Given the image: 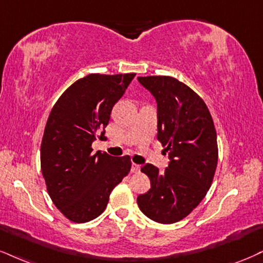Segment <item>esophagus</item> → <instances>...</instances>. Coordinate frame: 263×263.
<instances>
[{
  "label": "esophagus",
  "instance_id": "34e87169",
  "mask_svg": "<svg viewBox=\"0 0 263 263\" xmlns=\"http://www.w3.org/2000/svg\"><path fill=\"white\" fill-rule=\"evenodd\" d=\"M140 166H139V164H137V163H133L132 164V172L133 173H139V172H140Z\"/></svg>",
  "mask_w": 263,
  "mask_h": 263
}]
</instances>
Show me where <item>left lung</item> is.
<instances>
[{
    "mask_svg": "<svg viewBox=\"0 0 263 263\" xmlns=\"http://www.w3.org/2000/svg\"><path fill=\"white\" fill-rule=\"evenodd\" d=\"M157 102V139L171 158L163 173L154 164L141 172L151 187L138 196L141 212L172 224L190 215L206 196L217 168L218 145L212 116L203 100L173 77H139Z\"/></svg>",
    "mask_w": 263,
    "mask_h": 263,
    "instance_id": "1",
    "label": "left lung"
}]
</instances>
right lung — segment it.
<instances>
[{"instance_id":"add662e5","label":"right lung","mask_w":263,"mask_h":263,"mask_svg":"<svg viewBox=\"0 0 263 263\" xmlns=\"http://www.w3.org/2000/svg\"><path fill=\"white\" fill-rule=\"evenodd\" d=\"M135 73H93L64 91L48 116L41 141V172L47 193L64 217L85 223L105 211L109 194L132 168L130 156L92 154L96 137L105 140L115 103Z\"/></svg>"}]
</instances>
